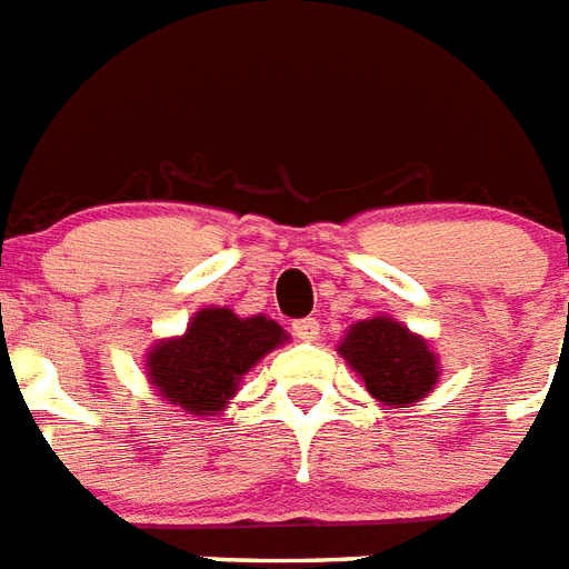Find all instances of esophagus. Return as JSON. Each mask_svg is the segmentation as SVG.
I'll use <instances>...</instances> for the list:
<instances>
[{"instance_id":"obj_1","label":"esophagus","mask_w":569,"mask_h":569,"mask_svg":"<svg viewBox=\"0 0 569 569\" xmlns=\"http://www.w3.org/2000/svg\"><path fill=\"white\" fill-rule=\"evenodd\" d=\"M293 335L299 340H317V335H320V320L317 317H302V320L293 322Z\"/></svg>"}]
</instances>
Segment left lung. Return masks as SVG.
Wrapping results in <instances>:
<instances>
[{
  "label": "left lung",
  "instance_id": "1",
  "mask_svg": "<svg viewBox=\"0 0 569 569\" xmlns=\"http://www.w3.org/2000/svg\"><path fill=\"white\" fill-rule=\"evenodd\" d=\"M338 352L381 406L408 408L420 402L440 376L438 356L429 343L393 317H372L349 326Z\"/></svg>",
  "mask_w": 569,
  "mask_h": 569
}]
</instances>
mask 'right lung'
<instances>
[{
	"label": "right lung",
	"instance_id": "obj_1",
	"mask_svg": "<svg viewBox=\"0 0 569 569\" xmlns=\"http://www.w3.org/2000/svg\"><path fill=\"white\" fill-rule=\"evenodd\" d=\"M284 340L288 331L263 313L238 317L231 308H202L181 338L152 347L149 381L170 406L213 417L229 406L240 379Z\"/></svg>",
	"mask_w": 569,
	"mask_h": 569
}]
</instances>
